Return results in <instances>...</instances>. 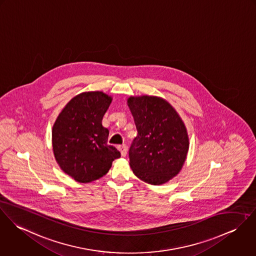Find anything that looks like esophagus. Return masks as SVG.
<instances>
[{
	"mask_svg": "<svg viewBox=\"0 0 256 256\" xmlns=\"http://www.w3.org/2000/svg\"><path fill=\"white\" fill-rule=\"evenodd\" d=\"M118 149L120 151V154L122 157H126V153H128V146L126 144H122V145H120L118 146Z\"/></svg>",
	"mask_w": 256,
	"mask_h": 256,
	"instance_id": "esophagus-1",
	"label": "esophagus"
}]
</instances>
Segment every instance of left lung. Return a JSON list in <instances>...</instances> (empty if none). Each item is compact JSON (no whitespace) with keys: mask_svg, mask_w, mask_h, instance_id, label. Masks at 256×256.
<instances>
[{"mask_svg":"<svg viewBox=\"0 0 256 256\" xmlns=\"http://www.w3.org/2000/svg\"><path fill=\"white\" fill-rule=\"evenodd\" d=\"M128 105L138 136L128 156L134 174L159 186L182 170L188 151V136L180 116L169 102L157 96H130Z\"/></svg>","mask_w":256,"mask_h":256,"instance_id":"obj_1","label":"left lung"}]
</instances>
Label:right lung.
Returning <instances> with one entry per match:
<instances>
[{
	"instance_id": "right-lung-1",
	"label": "right lung",
	"mask_w": 256,
	"mask_h": 256,
	"mask_svg": "<svg viewBox=\"0 0 256 256\" xmlns=\"http://www.w3.org/2000/svg\"><path fill=\"white\" fill-rule=\"evenodd\" d=\"M112 97L102 91L84 92L62 110L52 130L53 151L60 168L78 182L106 174L120 151L108 145V128L102 126Z\"/></svg>"
}]
</instances>
